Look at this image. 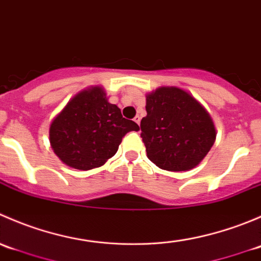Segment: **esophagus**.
Listing matches in <instances>:
<instances>
[{
    "instance_id": "esophagus-1",
    "label": "esophagus",
    "mask_w": 261,
    "mask_h": 261,
    "mask_svg": "<svg viewBox=\"0 0 261 261\" xmlns=\"http://www.w3.org/2000/svg\"><path fill=\"white\" fill-rule=\"evenodd\" d=\"M134 121H135L136 123H138V125H140V121H141V116H135V118H134Z\"/></svg>"
}]
</instances>
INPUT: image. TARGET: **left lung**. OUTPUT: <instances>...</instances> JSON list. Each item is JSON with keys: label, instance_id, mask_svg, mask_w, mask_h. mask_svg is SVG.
<instances>
[{"label": "left lung", "instance_id": "left-lung-1", "mask_svg": "<svg viewBox=\"0 0 261 261\" xmlns=\"http://www.w3.org/2000/svg\"><path fill=\"white\" fill-rule=\"evenodd\" d=\"M140 123L147 158L160 169L186 172L208 154L216 128L207 110L178 87H159L146 96Z\"/></svg>", "mask_w": 261, "mask_h": 261}]
</instances>
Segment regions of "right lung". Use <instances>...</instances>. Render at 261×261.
<instances>
[{
    "label": "right lung",
    "instance_id": "add662e5",
    "mask_svg": "<svg viewBox=\"0 0 261 261\" xmlns=\"http://www.w3.org/2000/svg\"><path fill=\"white\" fill-rule=\"evenodd\" d=\"M139 130L138 123L123 118L107 101L105 89L94 86L75 94L53 120L49 139L65 165L89 170L114 156L126 134Z\"/></svg>",
    "mask_w": 261,
    "mask_h": 261
}]
</instances>
